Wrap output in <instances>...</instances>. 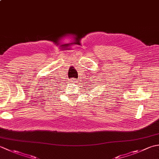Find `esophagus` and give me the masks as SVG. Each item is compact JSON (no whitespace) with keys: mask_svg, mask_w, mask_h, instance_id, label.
I'll return each instance as SVG.
<instances>
[{"mask_svg":"<svg viewBox=\"0 0 159 159\" xmlns=\"http://www.w3.org/2000/svg\"><path fill=\"white\" fill-rule=\"evenodd\" d=\"M70 82H72L73 83H77V80L76 79H74V78H72V79H70Z\"/></svg>","mask_w":159,"mask_h":159,"instance_id":"34e87169","label":"esophagus"}]
</instances>
